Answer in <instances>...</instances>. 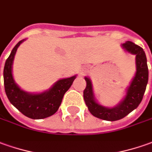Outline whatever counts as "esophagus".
Listing matches in <instances>:
<instances>
[{"mask_svg": "<svg viewBox=\"0 0 152 152\" xmlns=\"http://www.w3.org/2000/svg\"><path fill=\"white\" fill-rule=\"evenodd\" d=\"M85 73H86V69L85 68H81L80 70V72H79V76H83L85 75Z\"/></svg>", "mask_w": 152, "mask_h": 152, "instance_id": "34e87169", "label": "esophagus"}]
</instances>
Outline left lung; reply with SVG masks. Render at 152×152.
Masks as SVG:
<instances>
[{
    "label": "left lung",
    "instance_id": "obj_1",
    "mask_svg": "<svg viewBox=\"0 0 152 152\" xmlns=\"http://www.w3.org/2000/svg\"><path fill=\"white\" fill-rule=\"evenodd\" d=\"M122 46L128 52L136 55L137 72L128 88L126 97L118 106L114 108H106L98 105L94 100L91 80L87 77H85L86 81V86L83 91L85 103L94 116L105 121H114L122 119L135 110L142 101L148 82V66L145 51L141 46L132 41H126Z\"/></svg>",
    "mask_w": 152,
    "mask_h": 152
}]
</instances>
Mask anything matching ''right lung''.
Returning a JSON list of instances; mask_svg holds the SVG:
<instances>
[{
  "label": "right lung",
  "mask_w": 152,
  "mask_h": 152,
  "mask_svg": "<svg viewBox=\"0 0 152 152\" xmlns=\"http://www.w3.org/2000/svg\"><path fill=\"white\" fill-rule=\"evenodd\" d=\"M23 41L12 49L4 66V86L9 101L23 115L31 119H43L54 115L61 103L65 93L71 87L76 76L58 80L48 91L41 94H29L15 84L11 74V66L15 51Z\"/></svg>",
  "instance_id": "right-lung-1"
}]
</instances>
